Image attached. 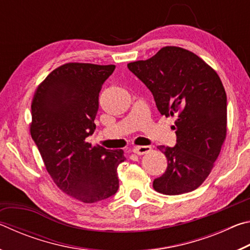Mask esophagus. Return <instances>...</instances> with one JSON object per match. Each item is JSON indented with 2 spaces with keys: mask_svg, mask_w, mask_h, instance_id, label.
I'll return each instance as SVG.
<instances>
[{
  "mask_svg": "<svg viewBox=\"0 0 250 250\" xmlns=\"http://www.w3.org/2000/svg\"><path fill=\"white\" fill-rule=\"evenodd\" d=\"M134 154H138V155H143V154H146L149 153L151 151V146H135L134 149L132 150Z\"/></svg>",
  "mask_w": 250,
  "mask_h": 250,
  "instance_id": "34e87169",
  "label": "esophagus"
}]
</instances>
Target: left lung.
Segmentation results:
<instances>
[{"instance_id": "left-lung-1", "label": "left lung", "mask_w": 250, "mask_h": 250, "mask_svg": "<svg viewBox=\"0 0 250 250\" xmlns=\"http://www.w3.org/2000/svg\"><path fill=\"white\" fill-rule=\"evenodd\" d=\"M128 68L149 88L161 115L174 117L175 146H160L166 172L153 188L180 195L201 186L217 160L227 132V98L222 80L209 65L188 49L166 46Z\"/></svg>"}]
</instances>
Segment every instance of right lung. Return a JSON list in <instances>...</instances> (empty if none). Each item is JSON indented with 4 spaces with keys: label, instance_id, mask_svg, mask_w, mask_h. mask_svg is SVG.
Instances as JSON below:
<instances>
[{
    "label": "right lung",
    "instance_id": "obj_1",
    "mask_svg": "<svg viewBox=\"0 0 250 250\" xmlns=\"http://www.w3.org/2000/svg\"><path fill=\"white\" fill-rule=\"evenodd\" d=\"M115 65L68 62L54 69L32 101L31 135L46 170L67 195L83 203L112 196L119 188L122 150L91 146L99 92Z\"/></svg>",
    "mask_w": 250,
    "mask_h": 250
}]
</instances>
